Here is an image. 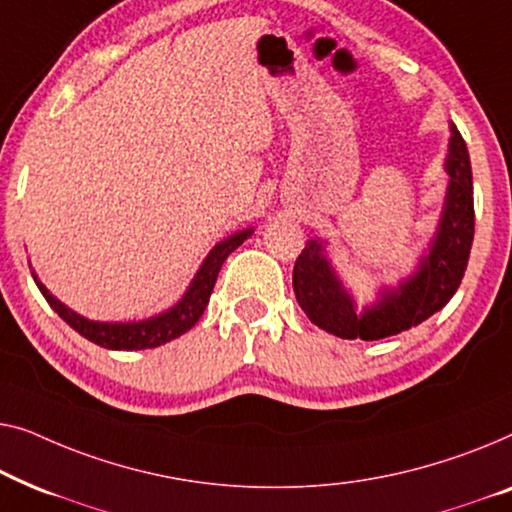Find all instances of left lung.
<instances>
[{"label":"left lung","instance_id":"8db88e82","mask_svg":"<svg viewBox=\"0 0 512 512\" xmlns=\"http://www.w3.org/2000/svg\"><path fill=\"white\" fill-rule=\"evenodd\" d=\"M445 169L450 174V187L429 255L422 259L413 278L401 283L397 292H385L383 299L364 313L357 315L350 294L343 290L322 255L320 243L311 241L301 250L294 262L292 285L299 306L313 325L348 341H378L417 327L448 304L464 278L475 232L471 160L455 127Z\"/></svg>","mask_w":512,"mask_h":512}]
</instances>
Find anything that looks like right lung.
Returning <instances> with one entry per match:
<instances>
[{
  "mask_svg": "<svg viewBox=\"0 0 512 512\" xmlns=\"http://www.w3.org/2000/svg\"><path fill=\"white\" fill-rule=\"evenodd\" d=\"M250 234H253V229H246V232H239L218 243V246L211 250V255L206 257V262L201 264L197 278L192 280L190 290L185 292V297L178 301L171 311H167L164 315H157V318H150L146 322H127V325H118V322H115L113 325V322L85 320L78 313L71 311V308L64 306L62 301H57L37 278L34 280H37V287L41 290L43 297H46L50 308H53V311L60 315L71 329H76L78 334L88 338V341L109 350L157 348V345L174 341V338H178L181 334H185L187 329L197 325V320L204 315V308L208 306V299H211V292L215 287V280H218L222 264H225V259L232 255Z\"/></svg>",
  "mask_w": 512,
  "mask_h": 512,
  "instance_id": "right-lung-1",
  "label": "right lung"
}]
</instances>
